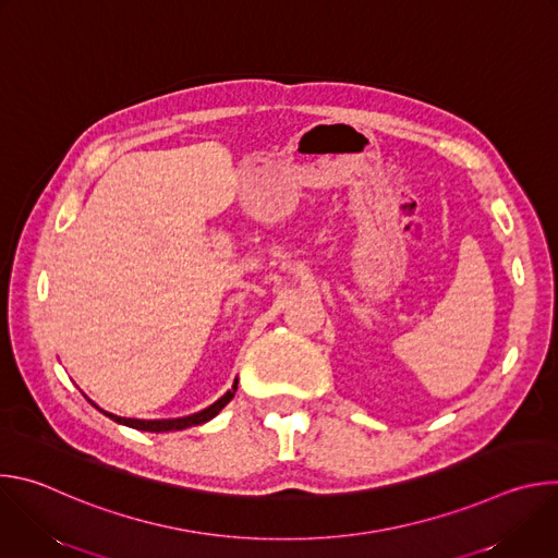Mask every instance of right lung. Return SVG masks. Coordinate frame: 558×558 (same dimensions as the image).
<instances>
[{"instance_id": "add662e5", "label": "right lung", "mask_w": 558, "mask_h": 558, "mask_svg": "<svg viewBox=\"0 0 558 558\" xmlns=\"http://www.w3.org/2000/svg\"><path fill=\"white\" fill-rule=\"evenodd\" d=\"M238 388V379L233 381V386L220 397V400H216L211 407L203 409L201 413H194V415H187V417H177V420H128V417H119V415H112V413H106L110 420H114L117 424H123V426H130V428H136V430H147V433H168V430H183V428H190V426H198V424H205L209 420H214L229 402L231 397ZM93 404V402H90ZM95 409H99L97 404H93ZM101 411V409H99Z\"/></svg>"}]
</instances>
